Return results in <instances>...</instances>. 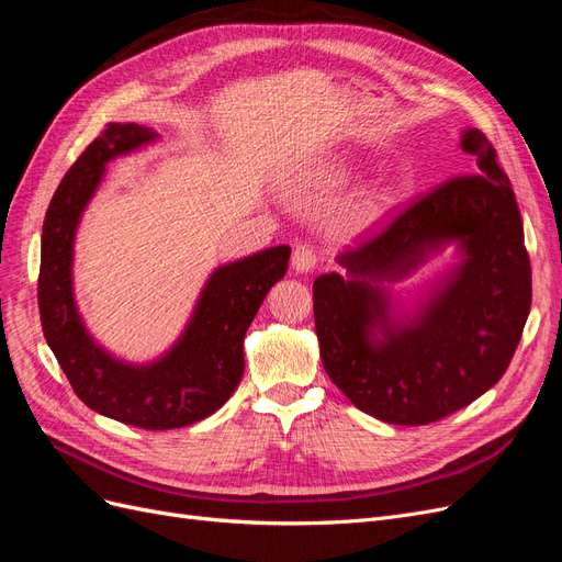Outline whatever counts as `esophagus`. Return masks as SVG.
Masks as SVG:
<instances>
[{"label": "esophagus", "mask_w": 562, "mask_h": 562, "mask_svg": "<svg viewBox=\"0 0 562 562\" xmlns=\"http://www.w3.org/2000/svg\"><path fill=\"white\" fill-rule=\"evenodd\" d=\"M291 265H293V271H297V274H307V271H312L316 267V250L307 244L295 246Z\"/></svg>", "instance_id": "esophagus-1"}]
</instances>
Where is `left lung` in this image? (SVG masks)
Masks as SVG:
<instances>
[{
	"label": "left lung",
	"mask_w": 562,
	"mask_h": 562,
	"mask_svg": "<svg viewBox=\"0 0 562 562\" xmlns=\"http://www.w3.org/2000/svg\"><path fill=\"white\" fill-rule=\"evenodd\" d=\"M471 176L411 203L353 250L345 274L314 281L321 361L359 411L417 427L443 419L495 386L514 359L532 302L522 220L497 151L479 128L462 133ZM450 243L460 262L415 315L396 319L393 282Z\"/></svg>",
	"instance_id": "1"
}]
</instances>
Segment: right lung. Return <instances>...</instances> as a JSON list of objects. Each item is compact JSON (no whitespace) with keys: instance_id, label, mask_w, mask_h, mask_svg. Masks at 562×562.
Instances as JSON below:
<instances>
[{"instance_id":"1","label":"right lung","mask_w":562,"mask_h":562,"mask_svg":"<svg viewBox=\"0 0 562 562\" xmlns=\"http://www.w3.org/2000/svg\"><path fill=\"white\" fill-rule=\"evenodd\" d=\"M157 138L147 126L108 124L81 151L48 203L37 283L44 337L75 394L91 411L149 431L187 427L227 403L244 375L246 330L291 258V248L277 246L217 267L184 333L157 361L124 363L95 345L72 293L75 232L108 161Z\"/></svg>"}]
</instances>
